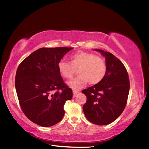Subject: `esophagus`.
<instances>
[{"label": "esophagus", "instance_id": "esophagus-1", "mask_svg": "<svg viewBox=\"0 0 149 149\" xmlns=\"http://www.w3.org/2000/svg\"><path fill=\"white\" fill-rule=\"evenodd\" d=\"M79 92L78 91H76V90H73V94H74V95H76L77 94H78Z\"/></svg>", "mask_w": 149, "mask_h": 149}]
</instances>
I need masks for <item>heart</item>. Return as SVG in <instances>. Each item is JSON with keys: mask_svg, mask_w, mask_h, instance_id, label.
I'll return each mask as SVG.
<instances>
[{"mask_svg": "<svg viewBox=\"0 0 149 149\" xmlns=\"http://www.w3.org/2000/svg\"><path fill=\"white\" fill-rule=\"evenodd\" d=\"M60 74L65 79H71L77 70L79 75L68 83L74 90H79L88 82L90 85L99 84L107 72V65L103 58L91 52L79 51L70 57V62L60 60L58 63Z\"/></svg>", "mask_w": 149, "mask_h": 149, "instance_id": "b5f03b06", "label": "heart"}]
</instances>
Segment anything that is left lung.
Listing matches in <instances>:
<instances>
[{
	"instance_id": "8db88e82",
	"label": "left lung",
	"mask_w": 149,
	"mask_h": 149,
	"mask_svg": "<svg viewBox=\"0 0 149 149\" xmlns=\"http://www.w3.org/2000/svg\"><path fill=\"white\" fill-rule=\"evenodd\" d=\"M105 57L107 72L101 82L82 91L87 101L83 110L87 119L94 124L107 125L122 114L127 104L130 79L125 67L114 55L95 49Z\"/></svg>"
}]
</instances>
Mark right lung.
Segmentation results:
<instances>
[{"instance_id": "1", "label": "right lung", "mask_w": 149, "mask_h": 149, "mask_svg": "<svg viewBox=\"0 0 149 149\" xmlns=\"http://www.w3.org/2000/svg\"><path fill=\"white\" fill-rule=\"evenodd\" d=\"M73 49L68 47L41 48L20 63L15 86L19 105L29 120L42 127L61 121L64 105L73 97L58 70V63Z\"/></svg>"}]
</instances>
